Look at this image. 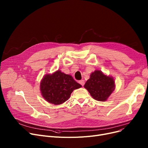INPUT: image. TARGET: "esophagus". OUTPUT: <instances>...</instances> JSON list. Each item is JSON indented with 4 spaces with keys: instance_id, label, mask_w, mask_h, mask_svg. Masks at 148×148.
<instances>
[{
    "instance_id": "34e87169",
    "label": "esophagus",
    "mask_w": 148,
    "mask_h": 148,
    "mask_svg": "<svg viewBox=\"0 0 148 148\" xmlns=\"http://www.w3.org/2000/svg\"><path fill=\"white\" fill-rule=\"evenodd\" d=\"M79 83L82 85V86H83V85L84 84V81L83 80H81L79 82Z\"/></svg>"
}]
</instances>
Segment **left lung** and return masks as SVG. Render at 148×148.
<instances>
[{"label": "left lung", "instance_id": "8db88e82", "mask_svg": "<svg viewBox=\"0 0 148 148\" xmlns=\"http://www.w3.org/2000/svg\"><path fill=\"white\" fill-rule=\"evenodd\" d=\"M84 87L93 98L99 101H105L114 90L115 83L112 77L105 75L99 70H95L91 73Z\"/></svg>", "mask_w": 148, "mask_h": 148}]
</instances>
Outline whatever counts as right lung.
Here are the masks:
<instances>
[{
	"label": "right lung",
	"instance_id": "obj_1",
	"mask_svg": "<svg viewBox=\"0 0 148 148\" xmlns=\"http://www.w3.org/2000/svg\"><path fill=\"white\" fill-rule=\"evenodd\" d=\"M82 87L73 77L58 70L52 74H46L40 83V90L47 101L54 105L65 103L73 91Z\"/></svg>",
	"mask_w": 148,
	"mask_h": 148
}]
</instances>
